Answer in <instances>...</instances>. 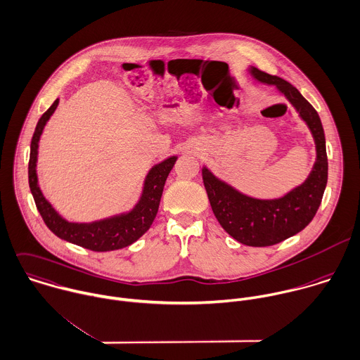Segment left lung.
Listing matches in <instances>:
<instances>
[{
	"label": "left lung",
	"instance_id": "1",
	"mask_svg": "<svg viewBox=\"0 0 360 360\" xmlns=\"http://www.w3.org/2000/svg\"><path fill=\"white\" fill-rule=\"evenodd\" d=\"M259 82L275 85L309 125L317 149V159L307 180L278 200H255L218 180L207 167L202 169L204 186L212 211L221 226L240 243L266 247L303 231L314 218L327 186L328 160L323 124L316 109L285 79L251 68Z\"/></svg>",
	"mask_w": 360,
	"mask_h": 360
}]
</instances>
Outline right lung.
<instances>
[{
  "instance_id": "add662e5",
  "label": "right lung",
  "mask_w": 360,
  "mask_h": 360,
  "mask_svg": "<svg viewBox=\"0 0 360 360\" xmlns=\"http://www.w3.org/2000/svg\"><path fill=\"white\" fill-rule=\"evenodd\" d=\"M58 106V99L49 108V110L40 117L36 125L34 134L30 142L29 158V187L34 198L37 211L40 212L47 228L60 239L67 240L77 245L85 247L92 251H112L132 244L139 239L152 225L158 210L166 179L173 169L177 158L172 156L159 165L153 166L148 173L143 184L141 200L135 208L128 212L108 218L92 224H72L63 219L54 208L47 202L37 184L36 160L39 139L50 116Z\"/></svg>"
}]
</instances>
